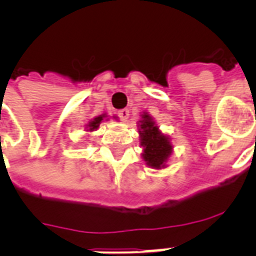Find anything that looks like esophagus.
<instances>
[{"label":"esophagus","instance_id":"1","mask_svg":"<svg viewBox=\"0 0 256 256\" xmlns=\"http://www.w3.org/2000/svg\"><path fill=\"white\" fill-rule=\"evenodd\" d=\"M118 116H120V120L126 122V120H128V116H130V112H128V108H122V110H120V112H118Z\"/></svg>","mask_w":256,"mask_h":256}]
</instances>
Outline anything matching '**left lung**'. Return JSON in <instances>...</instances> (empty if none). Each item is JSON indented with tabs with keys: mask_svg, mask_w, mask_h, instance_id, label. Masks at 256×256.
<instances>
[{
	"mask_svg": "<svg viewBox=\"0 0 256 256\" xmlns=\"http://www.w3.org/2000/svg\"><path fill=\"white\" fill-rule=\"evenodd\" d=\"M140 120V146L144 148V160L150 168H160L164 166L171 154L170 140L164 134L160 132L158 126L152 122L148 114L142 116Z\"/></svg>",
	"mask_w": 256,
	"mask_h": 256,
	"instance_id": "1",
	"label": "left lung"
}]
</instances>
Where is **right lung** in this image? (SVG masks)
<instances>
[{"label":"right lung","instance_id":"1","mask_svg":"<svg viewBox=\"0 0 256 256\" xmlns=\"http://www.w3.org/2000/svg\"><path fill=\"white\" fill-rule=\"evenodd\" d=\"M104 116H96V118H94V120L88 124V130H94V128H96L98 126H100V124L104 120Z\"/></svg>","mask_w":256,"mask_h":256}]
</instances>
